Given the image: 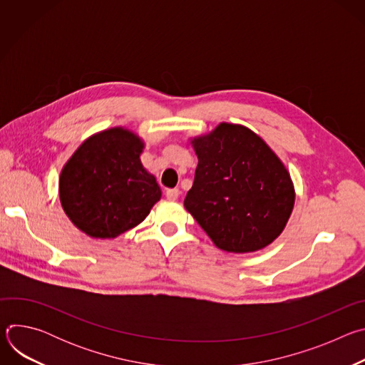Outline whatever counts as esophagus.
<instances>
[{
    "label": "esophagus",
    "instance_id": "esophagus-1",
    "mask_svg": "<svg viewBox=\"0 0 365 365\" xmlns=\"http://www.w3.org/2000/svg\"><path fill=\"white\" fill-rule=\"evenodd\" d=\"M179 195H180V190H179V189H168V190H166V197H168L169 200H176V199L179 197Z\"/></svg>",
    "mask_w": 365,
    "mask_h": 365
}]
</instances>
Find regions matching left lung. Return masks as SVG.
<instances>
[{
    "label": "left lung",
    "instance_id": "left-lung-1",
    "mask_svg": "<svg viewBox=\"0 0 365 365\" xmlns=\"http://www.w3.org/2000/svg\"><path fill=\"white\" fill-rule=\"evenodd\" d=\"M190 143L197 168L185 197L187 212L224 251L272 244L294 205L293 182L276 153L250 128L228 123Z\"/></svg>",
    "mask_w": 365,
    "mask_h": 365
}]
</instances>
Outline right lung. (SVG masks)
Listing matches in <instances>:
<instances>
[{
	"label": "right lung",
	"mask_w": 365,
	"mask_h": 365,
	"mask_svg": "<svg viewBox=\"0 0 365 365\" xmlns=\"http://www.w3.org/2000/svg\"><path fill=\"white\" fill-rule=\"evenodd\" d=\"M143 148V140L123 127L101 131L78 147L59 179L62 207L76 228L106 240L145 220L162 190L141 165Z\"/></svg>",
	"instance_id": "right-lung-1"
}]
</instances>
